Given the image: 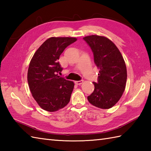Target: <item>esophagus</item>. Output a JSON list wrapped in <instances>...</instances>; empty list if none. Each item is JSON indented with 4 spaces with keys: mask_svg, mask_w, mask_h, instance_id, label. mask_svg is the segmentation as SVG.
Returning a JSON list of instances; mask_svg holds the SVG:
<instances>
[{
    "mask_svg": "<svg viewBox=\"0 0 151 151\" xmlns=\"http://www.w3.org/2000/svg\"><path fill=\"white\" fill-rule=\"evenodd\" d=\"M75 84H76V85H81V84H82V83H83V81H75Z\"/></svg>",
    "mask_w": 151,
    "mask_h": 151,
    "instance_id": "obj_1",
    "label": "esophagus"
}]
</instances>
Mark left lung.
Here are the masks:
<instances>
[{
	"instance_id": "obj_1",
	"label": "left lung",
	"mask_w": 151,
	"mask_h": 151,
	"mask_svg": "<svg viewBox=\"0 0 151 151\" xmlns=\"http://www.w3.org/2000/svg\"><path fill=\"white\" fill-rule=\"evenodd\" d=\"M84 40L91 47L94 62L99 70L98 82L88 100L95 106L109 109L119 101L126 86L127 72L123 57L108 38L91 35Z\"/></svg>"
}]
</instances>
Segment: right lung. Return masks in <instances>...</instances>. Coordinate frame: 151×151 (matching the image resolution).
Instances as JSON below:
<instances>
[{"mask_svg": "<svg viewBox=\"0 0 151 151\" xmlns=\"http://www.w3.org/2000/svg\"><path fill=\"white\" fill-rule=\"evenodd\" d=\"M77 39L52 37L34 53L28 70L27 79L35 101L43 110L56 111L69 103L74 82L58 76L62 70L58 62L65 48Z\"/></svg>", "mask_w": 151, "mask_h": 151, "instance_id": "right-lung-1", "label": "right lung"}]
</instances>
